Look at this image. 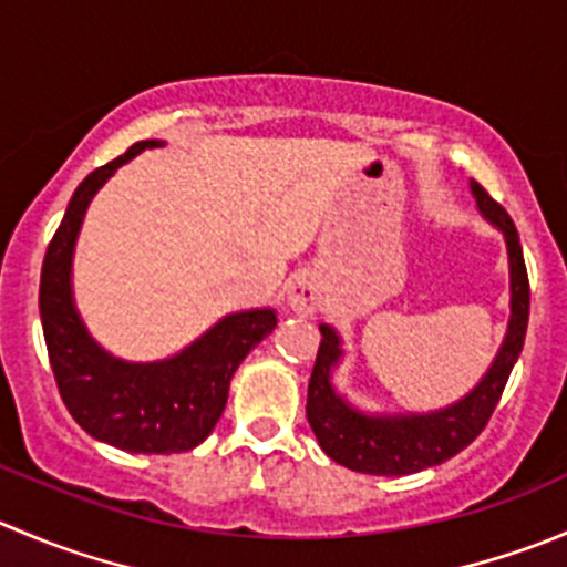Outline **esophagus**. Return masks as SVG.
<instances>
[{"mask_svg":"<svg viewBox=\"0 0 567 567\" xmlns=\"http://www.w3.org/2000/svg\"><path fill=\"white\" fill-rule=\"evenodd\" d=\"M323 305V290L321 282L312 277L310 271H301L290 279L288 285V307L290 310L301 312V316H312V312L321 310Z\"/></svg>","mask_w":567,"mask_h":567,"instance_id":"esophagus-1","label":"esophagus"}]
</instances>
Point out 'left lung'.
<instances>
[{"instance_id": "1", "label": "left lung", "mask_w": 567, "mask_h": 567, "mask_svg": "<svg viewBox=\"0 0 567 567\" xmlns=\"http://www.w3.org/2000/svg\"><path fill=\"white\" fill-rule=\"evenodd\" d=\"M471 194L482 218L491 221L507 244L509 321L502 346L476 388L443 410L365 412L334 388L332 373L343 360V338L334 327L321 323L318 327L321 346L307 388V421L323 454L346 468L373 476H404L446 463L468 443H474L502 399L504 384L524 349L526 323H529V277H526L524 249L513 218L474 179H471Z\"/></svg>"}]
</instances>
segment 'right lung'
Segmentation results:
<instances>
[{
	"label": "right lung",
	"mask_w": 567,
	"mask_h": 567,
	"mask_svg": "<svg viewBox=\"0 0 567 567\" xmlns=\"http://www.w3.org/2000/svg\"><path fill=\"white\" fill-rule=\"evenodd\" d=\"M163 141L135 146L96 168L71 196L41 268V323L58 390L71 417L96 441L130 454H179L207 441L227 406L229 382L277 327L271 307L229 312L174 357L130 362L93 340L74 305L71 266L87 205L124 163Z\"/></svg>",
	"instance_id": "right-lung-1"
}]
</instances>
